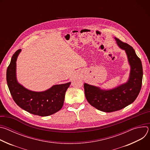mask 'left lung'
Here are the masks:
<instances>
[{
  "instance_id": "1",
  "label": "left lung",
  "mask_w": 150,
  "mask_h": 150,
  "mask_svg": "<svg viewBox=\"0 0 150 150\" xmlns=\"http://www.w3.org/2000/svg\"><path fill=\"white\" fill-rule=\"evenodd\" d=\"M118 46L126 53L131 67L129 77L126 83L111 90L83 84L85 96L88 103L97 109L104 112L121 110L132 103L138 97L142 86V66L132 47L115 38Z\"/></svg>"
}]
</instances>
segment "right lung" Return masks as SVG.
<instances>
[{
  "label": "right lung",
  "mask_w": 150,
  "mask_h": 150,
  "mask_svg": "<svg viewBox=\"0 0 150 150\" xmlns=\"http://www.w3.org/2000/svg\"><path fill=\"white\" fill-rule=\"evenodd\" d=\"M21 51L19 49L13 54L6 71L8 86L14 101L21 109L35 115L47 116L57 112L63 105L71 82L54 85L41 92L27 89L16 79V62Z\"/></svg>",
  "instance_id": "right-lung-1"
}]
</instances>
